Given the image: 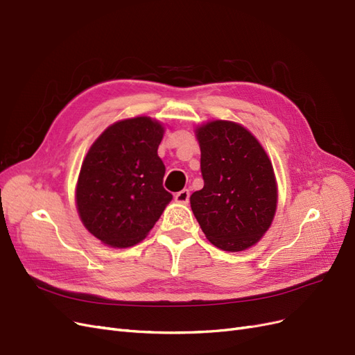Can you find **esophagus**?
Segmentation results:
<instances>
[{"mask_svg": "<svg viewBox=\"0 0 355 355\" xmlns=\"http://www.w3.org/2000/svg\"><path fill=\"white\" fill-rule=\"evenodd\" d=\"M175 200L178 202H182V204H187L189 201V191L188 189H182L179 191L178 194L175 196Z\"/></svg>", "mask_w": 355, "mask_h": 355, "instance_id": "esophagus-1", "label": "esophagus"}]
</instances>
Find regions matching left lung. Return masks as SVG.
Wrapping results in <instances>:
<instances>
[{
	"mask_svg": "<svg viewBox=\"0 0 355 355\" xmlns=\"http://www.w3.org/2000/svg\"><path fill=\"white\" fill-rule=\"evenodd\" d=\"M204 187L191 196L202 232L227 252L256 244L277 209L270 158L256 137L237 123L210 121L197 128Z\"/></svg>",
	"mask_w": 355,
	"mask_h": 355,
	"instance_id": "1",
	"label": "left lung"
}]
</instances>
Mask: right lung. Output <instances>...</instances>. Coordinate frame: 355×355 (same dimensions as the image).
Wrapping results in <instances>:
<instances>
[{
	"instance_id": "add662e5",
	"label": "right lung",
	"mask_w": 355,
	"mask_h": 355,
	"mask_svg": "<svg viewBox=\"0 0 355 355\" xmlns=\"http://www.w3.org/2000/svg\"><path fill=\"white\" fill-rule=\"evenodd\" d=\"M164 127L149 116L110 125L85 155L77 184L80 218L96 239L130 247L146 237L171 194L157 149Z\"/></svg>"
}]
</instances>
